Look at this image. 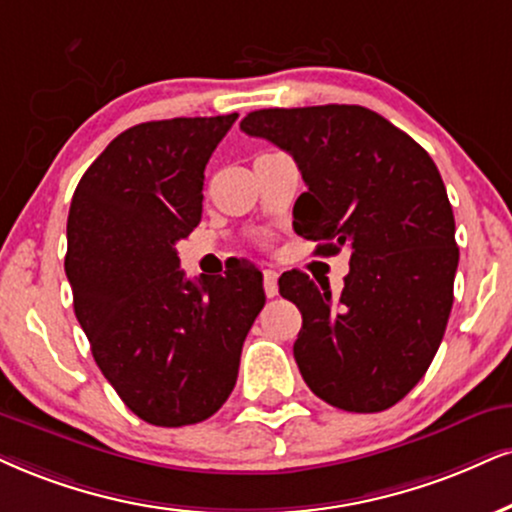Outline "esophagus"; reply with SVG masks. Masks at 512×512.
<instances>
[{"label":"esophagus","instance_id":"esophagus-1","mask_svg":"<svg viewBox=\"0 0 512 512\" xmlns=\"http://www.w3.org/2000/svg\"><path fill=\"white\" fill-rule=\"evenodd\" d=\"M263 289H266V296H277V273L273 268L263 270Z\"/></svg>","mask_w":512,"mask_h":512}]
</instances>
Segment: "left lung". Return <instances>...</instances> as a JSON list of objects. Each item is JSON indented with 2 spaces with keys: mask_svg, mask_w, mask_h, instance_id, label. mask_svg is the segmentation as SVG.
I'll list each match as a JSON object with an SVG mask.
<instances>
[{
  "mask_svg": "<svg viewBox=\"0 0 512 512\" xmlns=\"http://www.w3.org/2000/svg\"><path fill=\"white\" fill-rule=\"evenodd\" d=\"M294 156L308 192L296 235L320 256L349 251L342 294L292 270L280 294L304 325L294 358L315 396L380 413L422 380L444 339L458 268L456 220L425 149L356 104L251 111L239 123Z\"/></svg>",
  "mask_w": 512,
  "mask_h": 512,
  "instance_id": "1",
  "label": "left lung"
}]
</instances>
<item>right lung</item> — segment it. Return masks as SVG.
Instances as JSON below:
<instances>
[{
	"instance_id": "add662e5",
	"label": "right lung",
	"mask_w": 512,
	"mask_h": 512,
	"mask_svg": "<svg viewBox=\"0 0 512 512\" xmlns=\"http://www.w3.org/2000/svg\"><path fill=\"white\" fill-rule=\"evenodd\" d=\"M235 121L128 128L85 170L68 211L75 318L125 406L156 427L197 425L223 406L266 304L254 266L187 280L175 249L199 225L206 163Z\"/></svg>"
}]
</instances>
